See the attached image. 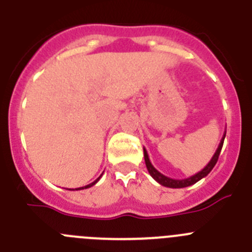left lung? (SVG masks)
Listing matches in <instances>:
<instances>
[{
  "mask_svg": "<svg viewBox=\"0 0 252 252\" xmlns=\"http://www.w3.org/2000/svg\"><path fill=\"white\" fill-rule=\"evenodd\" d=\"M224 137H226V131H224L223 136H222L221 142H220V145H218L215 155L212 157V159L209 160L208 164H207V165L204 166L201 171H198L197 174L192 175V177H189V178H186V179H173V178H169V177H166V175L161 174L159 170H157V169L154 168V165L151 164L150 159H149L148 151H146V149L144 148V158H145V164H146V168H148V170H149V174H150L154 179L157 180L158 183L161 184V186H164V187H168V188H186V187L195 184L198 180H201L202 178L207 177V175L211 173V170L213 169V166L216 165V162H217V160H218V157H220V153H221V150H222V145H223Z\"/></svg>",
  "mask_w": 252,
  "mask_h": 252,
  "instance_id": "1",
  "label": "left lung"
}]
</instances>
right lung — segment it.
Returning <instances> with one entry per match:
<instances>
[{
	"label": "right lung",
	"instance_id": "obj_1",
	"mask_svg": "<svg viewBox=\"0 0 252 252\" xmlns=\"http://www.w3.org/2000/svg\"><path fill=\"white\" fill-rule=\"evenodd\" d=\"M101 177H102V174L99 175L98 178H97V179L94 180V182H93V183H91V184H88V186H84V187H81V188H75V190H81V189H87V188H91V187H93L94 186L95 183H97V182H98L99 179H101Z\"/></svg>",
	"mask_w": 252,
	"mask_h": 252
}]
</instances>
